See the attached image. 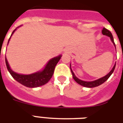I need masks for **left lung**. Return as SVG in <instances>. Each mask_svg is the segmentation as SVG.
Segmentation results:
<instances>
[{
    "instance_id": "8db88e82",
    "label": "left lung",
    "mask_w": 123,
    "mask_h": 123,
    "mask_svg": "<svg viewBox=\"0 0 123 123\" xmlns=\"http://www.w3.org/2000/svg\"><path fill=\"white\" fill-rule=\"evenodd\" d=\"M102 34H103V35L107 36H108V37H109L111 38V41L112 42L113 44L114 45L115 48H116V44H115L114 41V38H113L112 34V33H111V32L109 31V30H107V29L103 28V30H102ZM116 64H115L114 66V67L112 68V69H111V71H110L107 75H106L105 76H104V77H101L100 79H97V80H95L93 81H84L82 80H80V79H79V78H77V77L75 76V73H73V71H72V69H71V64H70V69H71V73H72V75H73V79L75 80V82L82 86H84V87H86L92 88L100 86V85H101L102 84H103L105 81H107V79L111 77V75L112 74L114 71L115 67H116Z\"/></svg>"
}]
</instances>
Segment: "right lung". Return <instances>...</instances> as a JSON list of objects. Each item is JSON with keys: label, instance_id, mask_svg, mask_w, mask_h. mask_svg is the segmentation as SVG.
I'll use <instances>...</instances> for the list:
<instances>
[{"label": "right lung", "instance_id": "right-lung-1", "mask_svg": "<svg viewBox=\"0 0 123 123\" xmlns=\"http://www.w3.org/2000/svg\"><path fill=\"white\" fill-rule=\"evenodd\" d=\"M20 27H18L17 28ZM17 28L15 29L11 34V37L9 39L7 44L10 41L11 37L12 34H14L15 31L17 29ZM61 57V55H59L57 57L52 58L48 61V62L43 68V69L40 70V71H37V72H35V73L29 74V75L20 74V73H16L14 71H12L9 66V64L6 57V64L7 70L14 80H16L20 84H22L23 86H25V87L30 88H34L40 87V86H43L44 84H46V83H48V81L50 80L52 77L55 66L57 65L58 62L59 61Z\"/></svg>", "mask_w": 123, "mask_h": 123}]
</instances>
